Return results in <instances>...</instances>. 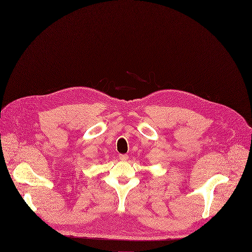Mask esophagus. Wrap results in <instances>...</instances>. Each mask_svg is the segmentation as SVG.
<instances>
[{"label": "esophagus", "instance_id": "1", "mask_svg": "<svg viewBox=\"0 0 252 252\" xmlns=\"http://www.w3.org/2000/svg\"><path fill=\"white\" fill-rule=\"evenodd\" d=\"M120 159L122 161H126L128 159V155L127 154H120Z\"/></svg>", "mask_w": 252, "mask_h": 252}]
</instances>
